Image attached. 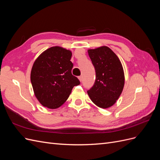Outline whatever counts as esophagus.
Listing matches in <instances>:
<instances>
[{
  "instance_id": "obj_1",
  "label": "esophagus",
  "mask_w": 160,
  "mask_h": 160,
  "mask_svg": "<svg viewBox=\"0 0 160 160\" xmlns=\"http://www.w3.org/2000/svg\"><path fill=\"white\" fill-rule=\"evenodd\" d=\"M78 79H79V81L81 82V81H82V79H83V77H82V76H79V77H78Z\"/></svg>"
}]
</instances>
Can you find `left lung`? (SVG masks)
Instances as JSON below:
<instances>
[{"label":"left lung","instance_id":"obj_1","mask_svg":"<svg viewBox=\"0 0 160 160\" xmlns=\"http://www.w3.org/2000/svg\"><path fill=\"white\" fill-rule=\"evenodd\" d=\"M96 73V79L88 91L91 100L98 107L107 109L116 102L125 83L123 69L115 53L103 46L88 50Z\"/></svg>","mask_w":160,"mask_h":160}]
</instances>
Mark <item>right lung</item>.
<instances>
[{
	"instance_id": "obj_1",
	"label": "right lung",
	"mask_w": 160,
	"mask_h": 160,
	"mask_svg": "<svg viewBox=\"0 0 160 160\" xmlns=\"http://www.w3.org/2000/svg\"><path fill=\"white\" fill-rule=\"evenodd\" d=\"M72 52L55 46L47 49L34 62L31 81L35 95L40 103L49 109H57L69 97L79 80L71 73Z\"/></svg>"
}]
</instances>
